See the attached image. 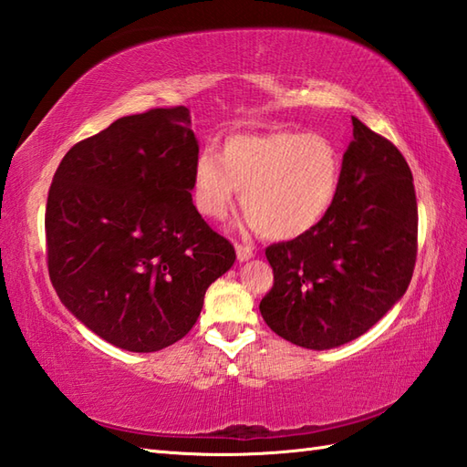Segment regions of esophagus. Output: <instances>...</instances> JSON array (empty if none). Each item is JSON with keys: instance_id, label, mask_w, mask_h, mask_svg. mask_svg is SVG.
Returning <instances> with one entry per match:
<instances>
[{"instance_id": "34e87169", "label": "esophagus", "mask_w": 467, "mask_h": 467, "mask_svg": "<svg viewBox=\"0 0 467 467\" xmlns=\"http://www.w3.org/2000/svg\"><path fill=\"white\" fill-rule=\"evenodd\" d=\"M235 254H237V260L245 262L254 255V247L247 245V244H235Z\"/></svg>"}]
</instances>
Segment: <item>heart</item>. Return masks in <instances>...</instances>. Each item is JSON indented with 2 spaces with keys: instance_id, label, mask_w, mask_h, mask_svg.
<instances>
[{
  "instance_id": "obj_1",
  "label": "heart",
  "mask_w": 467,
  "mask_h": 467,
  "mask_svg": "<svg viewBox=\"0 0 467 467\" xmlns=\"http://www.w3.org/2000/svg\"><path fill=\"white\" fill-rule=\"evenodd\" d=\"M344 160L324 133L275 130L235 133L222 158L205 150L193 168V202L210 220H222L242 193L244 213L272 240L304 235L334 205Z\"/></svg>"
}]
</instances>
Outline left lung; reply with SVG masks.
I'll return each instance as SVG.
<instances>
[{
  "instance_id": "obj_1",
  "label": "left lung",
  "mask_w": 467,
  "mask_h": 467,
  "mask_svg": "<svg viewBox=\"0 0 467 467\" xmlns=\"http://www.w3.org/2000/svg\"><path fill=\"white\" fill-rule=\"evenodd\" d=\"M337 198L314 230L265 247L274 285L260 302L279 337L329 349L359 337L406 294L418 257V202L401 151L351 118Z\"/></svg>"
}]
</instances>
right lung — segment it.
I'll list each match as a JSON object with an SVG mask.
<instances>
[{
  "mask_svg": "<svg viewBox=\"0 0 467 467\" xmlns=\"http://www.w3.org/2000/svg\"><path fill=\"white\" fill-rule=\"evenodd\" d=\"M190 109L119 118L57 165L46 205L47 272L71 314L109 344L158 351L193 327L235 262L192 202Z\"/></svg>",
  "mask_w": 467,
  "mask_h": 467,
  "instance_id": "1",
  "label": "right lung"
}]
</instances>
